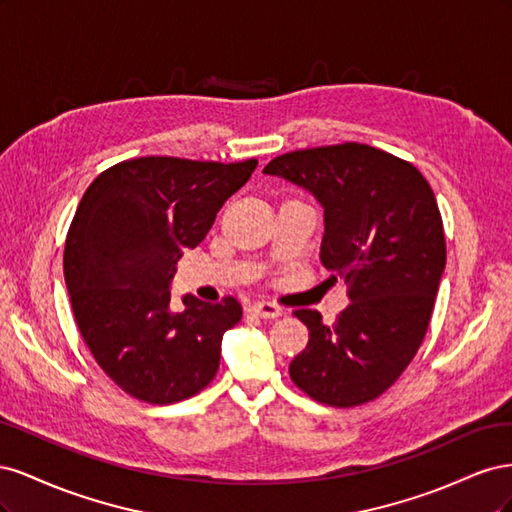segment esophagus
<instances>
[{"label":"esophagus","mask_w":512,"mask_h":512,"mask_svg":"<svg viewBox=\"0 0 512 512\" xmlns=\"http://www.w3.org/2000/svg\"><path fill=\"white\" fill-rule=\"evenodd\" d=\"M247 312L254 316H260V318H280L284 314V309L271 301H256L247 307Z\"/></svg>","instance_id":"esophagus-1"}]
</instances>
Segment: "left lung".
<instances>
[{"label": "left lung", "mask_w": 512, "mask_h": 512, "mask_svg": "<svg viewBox=\"0 0 512 512\" xmlns=\"http://www.w3.org/2000/svg\"><path fill=\"white\" fill-rule=\"evenodd\" d=\"M262 173L318 198L320 262L348 284L350 305L333 324L316 309L294 312L309 342L290 378L320 404H367L404 374L429 327L446 265L436 196L414 164L363 143L290 151Z\"/></svg>", "instance_id": "left-lung-1"}]
</instances>
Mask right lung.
I'll return each instance as SVG.
<instances>
[{"mask_svg": "<svg viewBox=\"0 0 512 512\" xmlns=\"http://www.w3.org/2000/svg\"><path fill=\"white\" fill-rule=\"evenodd\" d=\"M256 164L134 158L106 168L83 194L64 250L72 312L96 363L134 399L177 404L218 374L241 303L185 294L175 314L168 286L177 260L207 237Z\"/></svg>", "mask_w": 512, "mask_h": 512, "instance_id": "obj_1", "label": "right lung"}]
</instances>
